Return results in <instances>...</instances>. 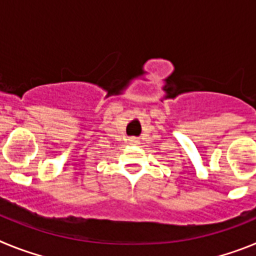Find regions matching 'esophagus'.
<instances>
[{
	"label": "esophagus",
	"mask_w": 256,
	"mask_h": 256,
	"mask_svg": "<svg viewBox=\"0 0 256 256\" xmlns=\"http://www.w3.org/2000/svg\"><path fill=\"white\" fill-rule=\"evenodd\" d=\"M132 142H137V140H136V138H133V140H132Z\"/></svg>",
	"instance_id": "obj_1"
}]
</instances>
